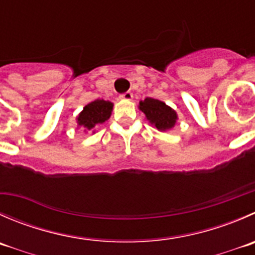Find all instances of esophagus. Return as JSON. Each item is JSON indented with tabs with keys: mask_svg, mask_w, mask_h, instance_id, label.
I'll use <instances>...</instances> for the list:
<instances>
[{
	"mask_svg": "<svg viewBox=\"0 0 255 255\" xmlns=\"http://www.w3.org/2000/svg\"><path fill=\"white\" fill-rule=\"evenodd\" d=\"M120 98L121 100H126V101H130L133 98V93L132 92H129V91H128V92H126V93H123V95H121L120 96Z\"/></svg>",
	"mask_w": 255,
	"mask_h": 255,
	"instance_id": "obj_1",
	"label": "esophagus"
}]
</instances>
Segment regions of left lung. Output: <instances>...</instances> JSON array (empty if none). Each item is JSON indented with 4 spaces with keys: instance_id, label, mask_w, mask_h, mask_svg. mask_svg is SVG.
Masks as SVG:
<instances>
[{
    "instance_id": "1",
    "label": "left lung",
    "mask_w": 255,
    "mask_h": 255,
    "mask_svg": "<svg viewBox=\"0 0 255 255\" xmlns=\"http://www.w3.org/2000/svg\"><path fill=\"white\" fill-rule=\"evenodd\" d=\"M139 108L147 120L157 127V129L167 130L175 125L177 113L162 101L147 97L139 103Z\"/></svg>"
}]
</instances>
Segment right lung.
Masks as SVG:
<instances>
[{
  "label": "right lung",
  "mask_w": 255,
  "mask_h": 255,
  "mask_svg": "<svg viewBox=\"0 0 255 255\" xmlns=\"http://www.w3.org/2000/svg\"><path fill=\"white\" fill-rule=\"evenodd\" d=\"M113 105L108 101L96 100L88 103L77 118L78 125L87 129L97 127V126L105 123L111 117Z\"/></svg>",
  "instance_id": "right-lung-1"
}]
</instances>
